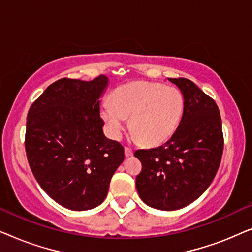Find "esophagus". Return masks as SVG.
Wrapping results in <instances>:
<instances>
[{"mask_svg":"<svg viewBox=\"0 0 252 252\" xmlns=\"http://www.w3.org/2000/svg\"><path fill=\"white\" fill-rule=\"evenodd\" d=\"M133 150L130 149V148H128V147H125V156L126 157H130V156H133Z\"/></svg>","mask_w":252,"mask_h":252,"instance_id":"esophagus-1","label":"esophagus"}]
</instances>
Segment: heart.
I'll use <instances>...</instances> for the list:
<instances>
[{
  "label": "heart",
  "instance_id": "b5f03b06",
  "mask_svg": "<svg viewBox=\"0 0 252 252\" xmlns=\"http://www.w3.org/2000/svg\"><path fill=\"white\" fill-rule=\"evenodd\" d=\"M184 96L170 86L135 81L117 88L112 101L102 105V117L113 137H119L127 118L133 136L147 146L167 141L177 130L184 112Z\"/></svg>",
  "mask_w": 252,
  "mask_h": 252
}]
</instances>
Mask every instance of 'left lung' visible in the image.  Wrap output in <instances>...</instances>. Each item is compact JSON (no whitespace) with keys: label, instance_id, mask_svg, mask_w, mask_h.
<instances>
[{"label":"left lung","instance_id":"obj_1","mask_svg":"<svg viewBox=\"0 0 252 252\" xmlns=\"http://www.w3.org/2000/svg\"><path fill=\"white\" fill-rule=\"evenodd\" d=\"M184 96V113L163 146L135 151L142 164L136 189L151 208L173 211L204 192L218 171L223 150L221 118L215 99L186 78H168Z\"/></svg>","mask_w":252,"mask_h":252}]
</instances>
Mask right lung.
Segmentation results:
<instances>
[{
  "label": "right lung",
  "mask_w": 252,
  "mask_h": 252,
  "mask_svg": "<svg viewBox=\"0 0 252 252\" xmlns=\"http://www.w3.org/2000/svg\"><path fill=\"white\" fill-rule=\"evenodd\" d=\"M106 85L105 75L60 79L27 113L25 150L33 175L55 202L74 211L104 201L125 158L122 144L103 134L98 98Z\"/></svg>",
  "instance_id": "obj_1"
}]
</instances>
